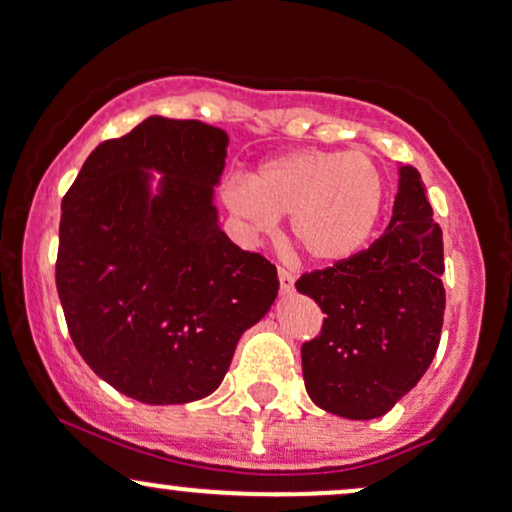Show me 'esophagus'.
<instances>
[{
    "mask_svg": "<svg viewBox=\"0 0 512 512\" xmlns=\"http://www.w3.org/2000/svg\"><path fill=\"white\" fill-rule=\"evenodd\" d=\"M277 277H280V292L282 294H292L294 289V275L285 268H277Z\"/></svg>",
    "mask_w": 512,
    "mask_h": 512,
    "instance_id": "esophagus-1",
    "label": "esophagus"
}]
</instances>
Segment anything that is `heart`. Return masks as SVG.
Masks as SVG:
<instances>
[{
  "label": "heart",
  "mask_w": 512,
  "mask_h": 512,
  "mask_svg": "<svg viewBox=\"0 0 512 512\" xmlns=\"http://www.w3.org/2000/svg\"><path fill=\"white\" fill-rule=\"evenodd\" d=\"M223 201L251 235L289 216V237L308 261L339 266L375 237L387 182L365 151L304 147L263 161L249 180L232 178Z\"/></svg>",
  "instance_id": "b5f03b06"
}]
</instances>
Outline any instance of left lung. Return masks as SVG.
I'll return each instance as SVG.
<instances>
[{
    "label": "left lung",
    "instance_id": "left-lung-1",
    "mask_svg": "<svg viewBox=\"0 0 512 512\" xmlns=\"http://www.w3.org/2000/svg\"><path fill=\"white\" fill-rule=\"evenodd\" d=\"M444 239L420 173L399 166V192L380 239L339 266L301 275L296 289L325 313L301 346L315 406L349 420L389 413L430 368L444 325Z\"/></svg>",
    "mask_w": 512,
    "mask_h": 512
}]
</instances>
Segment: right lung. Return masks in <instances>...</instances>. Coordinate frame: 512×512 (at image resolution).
<instances>
[{"label": "right lung", "mask_w": 512, "mask_h": 512, "mask_svg": "<svg viewBox=\"0 0 512 512\" xmlns=\"http://www.w3.org/2000/svg\"><path fill=\"white\" fill-rule=\"evenodd\" d=\"M227 142L213 125L149 116L99 144L61 201L56 289L68 332L135 401L213 394L280 289L273 263L220 230L213 194Z\"/></svg>", "instance_id": "obj_1"}]
</instances>
